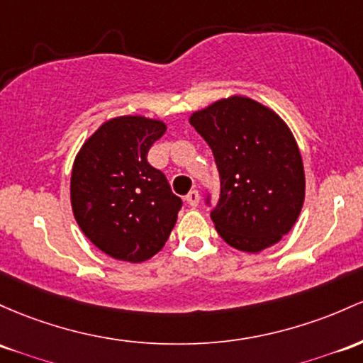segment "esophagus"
Segmentation results:
<instances>
[{
  "label": "esophagus",
  "mask_w": 363,
  "mask_h": 363,
  "mask_svg": "<svg viewBox=\"0 0 363 363\" xmlns=\"http://www.w3.org/2000/svg\"><path fill=\"white\" fill-rule=\"evenodd\" d=\"M186 201H188L191 206H198V203H200V193H198L196 189L189 191V193L186 194Z\"/></svg>",
  "instance_id": "obj_1"
}]
</instances>
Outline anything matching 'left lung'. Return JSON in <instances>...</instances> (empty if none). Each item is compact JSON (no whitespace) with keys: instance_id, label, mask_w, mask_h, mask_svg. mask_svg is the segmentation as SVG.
<instances>
[{"instance_id":"obj_1","label":"left lung","mask_w":363,"mask_h":363,"mask_svg":"<svg viewBox=\"0 0 363 363\" xmlns=\"http://www.w3.org/2000/svg\"><path fill=\"white\" fill-rule=\"evenodd\" d=\"M189 123L212 148L220 175L210 217L222 240L248 253L281 241L305 200L303 160L286 122L252 98L230 96L194 111Z\"/></svg>"}]
</instances>
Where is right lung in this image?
Instances as JSON below:
<instances>
[{"instance_id": "add662e5", "label": "right lung", "mask_w": 363, "mask_h": 363, "mask_svg": "<svg viewBox=\"0 0 363 363\" xmlns=\"http://www.w3.org/2000/svg\"><path fill=\"white\" fill-rule=\"evenodd\" d=\"M165 130L162 121L123 115L103 123L75 157L72 212L87 240L111 258L148 260L174 229L182 201L146 158Z\"/></svg>"}]
</instances>
